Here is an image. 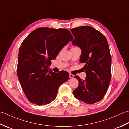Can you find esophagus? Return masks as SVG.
I'll list each match as a JSON object with an SVG mask.
<instances>
[{"label": "esophagus", "mask_w": 129, "mask_h": 129, "mask_svg": "<svg viewBox=\"0 0 129 129\" xmlns=\"http://www.w3.org/2000/svg\"><path fill=\"white\" fill-rule=\"evenodd\" d=\"M74 76V75L72 74H69V78H73Z\"/></svg>", "instance_id": "esophagus-1"}]
</instances>
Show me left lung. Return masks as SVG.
Wrapping results in <instances>:
<instances>
[{
  "instance_id": "8db88e82",
  "label": "left lung",
  "mask_w": 129,
  "mask_h": 129,
  "mask_svg": "<svg viewBox=\"0 0 129 129\" xmlns=\"http://www.w3.org/2000/svg\"><path fill=\"white\" fill-rule=\"evenodd\" d=\"M75 39L73 45L81 50L80 59L86 74V80L75 76L79 86L73 93L74 97L85 103L92 104L105 96L111 80V57L105 37L90 26L71 29Z\"/></svg>"
}]
</instances>
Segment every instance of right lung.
Returning <instances> with one entry per match:
<instances>
[{
  "mask_svg": "<svg viewBox=\"0 0 129 129\" xmlns=\"http://www.w3.org/2000/svg\"><path fill=\"white\" fill-rule=\"evenodd\" d=\"M73 39L66 29L39 28L21 43L17 74L24 94L31 103L46 105L55 99L59 87L69 79V73L49 70L51 60Z\"/></svg>",
  "mask_w": 129,
  "mask_h": 129,
  "instance_id": "right-lung-1",
  "label": "right lung"
}]
</instances>
